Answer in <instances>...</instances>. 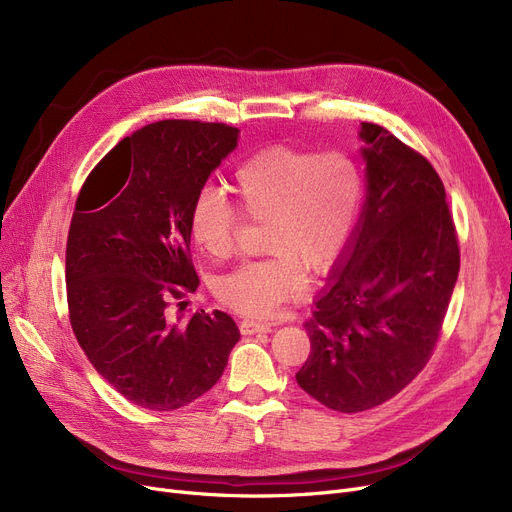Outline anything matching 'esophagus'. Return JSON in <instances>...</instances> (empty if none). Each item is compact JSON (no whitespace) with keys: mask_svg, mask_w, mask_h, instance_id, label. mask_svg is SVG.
I'll list each match as a JSON object with an SVG mask.
<instances>
[{"mask_svg":"<svg viewBox=\"0 0 512 512\" xmlns=\"http://www.w3.org/2000/svg\"><path fill=\"white\" fill-rule=\"evenodd\" d=\"M238 328H240V334H245V336L272 332V326H270V324H261V321H253V319H242Z\"/></svg>","mask_w":512,"mask_h":512,"instance_id":"esophagus-1","label":"esophagus"}]
</instances>
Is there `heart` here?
<instances>
[{
  "mask_svg": "<svg viewBox=\"0 0 512 512\" xmlns=\"http://www.w3.org/2000/svg\"><path fill=\"white\" fill-rule=\"evenodd\" d=\"M247 220L265 224L263 259L247 261L213 280L224 307L245 317H270L299 299L313 278L334 274L357 234L363 180L351 157L292 145L265 147L247 157L230 180ZM242 226L222 191L205 186L188 211V232L209 259H228Z\"/></svg>",
  "mask_w": 512,
  "mask_h": 512,
  "instance_id": "heart-1",
  "label": "heart"
}]
</instances>
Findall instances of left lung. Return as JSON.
Masks as SVG:
<instances>
[{
	"label": "left lung",
	"mask_w": 512,
	"mask_h": 512,
	"mask_svg": "<svg viewBox=\"0 0 512 512\" xmlns=\"http://www.w3.org/2000/svg\"><path fill=\"white\" fill-rule=\"evenodd\" d=\"M367 197L332 286L305 324L311 353L299 386L321 405L359 413L409 386L432 357L459 278V240L429 161L363 122Z\"/></svg>",
	"instance_id": "left-lung-1"
}]
</instances>
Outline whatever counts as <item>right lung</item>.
Listing matches in <instances>:
<instances>
[{
  "label": "right lung",
  "mask_w": 512,
  "mask_h": 512,
  "mask_svg": "<svg viewBox=\"0 0 512 512\" xmlns=\"http://www.w3.org/2000/svg\"><path fill=\"white\" fill-rule=\"evenodd\" d=\"M236 139L238 128L220 122L147 124L78 193L66 245L70 326L101 378L137 407L174 411L203 396L240 338L218 309L184 326L168 319L170 299L199 286L188 211Z\"/></svg>",
  "instance_id": "right-lung-1"
}]
</instances>
